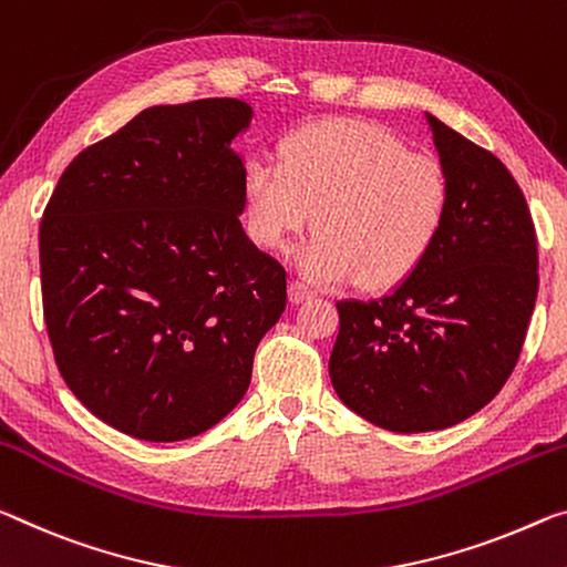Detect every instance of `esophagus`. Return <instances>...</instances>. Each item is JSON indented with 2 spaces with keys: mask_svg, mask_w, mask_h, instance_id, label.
Returning <instances> with one entry per match:
<instances>
[{
  "mask_svg": "<svg viewBox=\"0 0 567 567\" xmlns=\"http://www.w3.org/2000/svg\"><path fill=\"white\" fill-rule=\"evenodd\" d=\"M312 295H316V292H312L308 285H302L298 280H292L290 285H287V300H290L292 305H300L305 300H310Z\"/></svg>",
  "mask_w": 567,
  "mask_h": 567,
  "instance_id": "1",
  "label": "esophagus"
}]
</instances>
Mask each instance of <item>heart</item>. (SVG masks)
Returning <instances> with one entry per match:
<instances>
[{
	"label": "heart",
	"instance_id": "heart-1",
	"mask_svg": "<svg viewBox=\"0 0 567 567\" xmlns=\"http://www.w3.org/2000/svg\"><path fill=\"white\" fill-rule=\"evenodd\" d=\"M277 156L280 164L255 158L245 166V227L259 249L287 251L316 214L318 231L298 251L305 280L385 290L434 251L452 199L436 158L353 118L302 125Z\"/></svg>",
	"mask_w": 567,
	"mask_h": 567
}]
</instances>
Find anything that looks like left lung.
<instances>
[{"instance_id":"1","label":"left lung","mask_w":567,"mask_h":567,"mask_svg":"<svg viewBox=\"0 0 567 567\" xmlns=\"http://www.w3.org/2000/svg\"><path fill=\"white\" fill-rule=\"evenodd\" d=\"M452 199L442 237L379 300H340L332 389L371 424L421 434L487 406L515 371L537 300V241L507 166L426 113Z\"/></svg>"}]
</instances>
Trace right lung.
I'll list each match as a JSON object with an SVG mask.
<instances>
[{
	"mask_svg": "<svg viewBox=\"0 0 567 567\" xmlns=\"http://www.w3.org/2000/svg\"><path fill=\"white\" fill-rule=\"evenodd\" d=\"M251 105L141 111L65 168L40 224L42 305L62 379L107 426L182 442L227 416L287 302L241 229Z\"/></svg>",
	"mask_w": 567,
	"mask_h": 567,
	"instance_id": "obj_1",
	"label": "right lung"
}]
</instances>
